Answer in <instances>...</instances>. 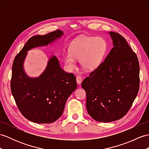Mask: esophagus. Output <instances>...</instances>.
Masks as SVG:
<instances>
[{"mask_svg": "<svg viewBox=\"0 0 149 149\" xmlns=\"http://www.w3.org/2000/svg\"><path fill=\"white\" fill-rule=\"evenodd\" d=\"M77 82L78 85H80L81 82H82V78L81 77H79V76H77Z\"/></svg>", "mask_w": 149, "mask_h": 149, "instance_id": "obj_1", "label": "esophagus"}]
</instances>
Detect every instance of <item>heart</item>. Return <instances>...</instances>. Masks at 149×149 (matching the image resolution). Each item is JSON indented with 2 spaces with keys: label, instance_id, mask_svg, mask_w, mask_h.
Here are the masks:
<instances>
[{
  "label": "heart",
  "instance_id": "heart-1",
  "mask_svg": "<svg viewBox=\"0 0 149 149\" xmlns=\"http://www.w3.org/2000/svg\"><path fill=\"white\" fill-rule=\"evenodd\" d=\"M107 50L106 41L102 37H79L70 46V52L64 55V64L68 70L76 66V59L85 70L95 69L102 62Z\"/></svg>",
  "mask_w": 149,
  "mask_h": 149
}]
</instances>
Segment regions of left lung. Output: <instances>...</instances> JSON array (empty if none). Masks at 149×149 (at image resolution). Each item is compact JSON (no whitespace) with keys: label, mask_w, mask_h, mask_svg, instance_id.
I'll return each instance as SVG.
<instances>
[{"label":"left lung","mask_w":149,"mask_h":149,"mask_svg":"<svg viewBox=\"0 0 149 149\" xmlns=\"http://www.w3.org/2000/svg\"><path fill=\"white\" fill-rule=\"evenodd\" d=\"M113 47L106 59L81 83L87 111L93 119L108 123L128 112L139 90L140 66L125 38L109 32Z\"/></svg>","instance_id":"left-lung-1"}]
</instances>
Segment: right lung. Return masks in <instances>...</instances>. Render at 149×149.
Masks as SVG:
<instances>
[{
    "label": "right lung",
    "instance_id": "obj_1",
    "mask_svg": "<svg viewBox=\"0 0 149 149\" xmlns=\"http://www.w3.org/2000/svg\"><path fill=\"white\" fill-rule=\"evenodd\" d=\"M63 35V31L57 30L31 37L14 60L11 92L21 114L32 122L56 121L63 114L68 97L77 88L74 74L62 70L55 56L49 58L46 68L38 77H28L24 70L28 50L48 45Z\"/></svg>",
    "mask_w": 149,
    "mask_h": 149
}]
</instances>
